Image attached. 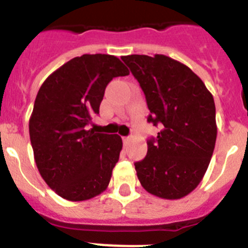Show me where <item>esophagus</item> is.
<instances>
[{"label": "esophagus", "mask_w": 248, "mask_h": 248, "mask_svg": "<svg viewBox=\"0 0 248 248\" xmlns=\"http://www.w3.org/2000/svg\"><path fill=\"white\" fill-rule=\"evenodd\" d=\"M131 140V137H124V143L127 144Z\"/></svg>", "instance_id": "obj_1"}]
</instances>
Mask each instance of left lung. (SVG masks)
<instances>
[{"label": "left lung", "instance_id": "8db88e82", "mask_svg": "<svg viewBox=\"0 0 248 248\" xmlns=\"http://www.w3.org/2000/svg\"><path fill=\"white\" fill-rule=\"evenodd\" d=\"M121 59L146 95L148 122L162 128L147 142L146 158L135 163L140 185L162 199H182L202 180L215 148L213 95L190 68L167 55Z\"/></svg>", "mask_w": 248, "mask_h": 248}]
</instances>
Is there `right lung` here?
<instances>
[{
  "instance_id": "right-lung-1",
  "label": "right lung",
  "mask_w": 248,
  "mask_h": 248,
  "mask_svg": "<svg viewBox=\"0 0 248 248\" xmlns=\"http://www.w3.org/2000/svg\"><path fill=\"white\" fill-rule=\"evenodd\" d=\"M128 69L115 55L73 58L42 84L30 119V137L44 182L63 199L84 202L108 189L119 162V135L88 129L105 89Z\"/></svg>"
}]
</instances>
